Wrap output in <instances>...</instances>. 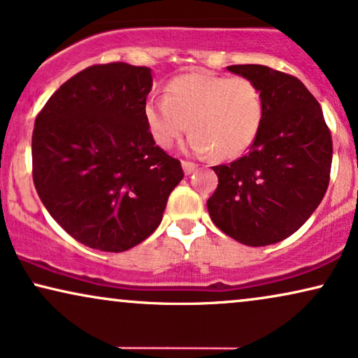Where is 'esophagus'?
Listing matches in <instances>:
<instances>
[{
    "instance_id": "1",
    "label": "esophagus",
    "mask_w": 358,
    "mask_h": 358,
    "mask_svg": "<svg viewBox=\"0 0 358 358\" xmlns=\"http://www.w3.org/2000/svg\"><path fill=\"white\" fill-rule=\"evenodd\" d=\"M182 169L185 176H190L197 171V164H194V162H189V161H182Z\"/></svg>"
}]
</instances>
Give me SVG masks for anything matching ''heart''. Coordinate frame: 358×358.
Returning a JSON list of instances; mask_svg holds the SVG:
<instances>
[{
	"label": "heart",
	"mask_w": 358,
	"mask_h": 358,
	"mask_svg": "<svg viewBox=\"0 0 358 358\" xmlns=\"http://www.w3.org/2000/svg\"><path fill=\"white\" fill-rule=\"evenodd\" d=\"M143 117L162 150L173 148L189 124V152L234 159L257 139L264 103L262 90L250 78L192 72L173 78L166 96H151Z\"/></svg>",
	"instance_id": "heart-1"
}]
</instances>
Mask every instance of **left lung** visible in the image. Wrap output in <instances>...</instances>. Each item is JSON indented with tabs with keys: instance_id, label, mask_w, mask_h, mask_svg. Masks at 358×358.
I'll return each instance as SVG.
<instances>
[{
	"instance_id": "1",
	"label": "left lung",
	"mask_w": 358,
	"mask_h": 358,
	"mask_svg": "<svg viewBox=\"0 0 358 358\" xmlns=\"http://www.w3.org/2000/svg\"><path fill=\"white\" fill-rule=\"evenodd\" d=\"M263 95L264 117L250 151L219 176L207 201L210 219L248 247L278 243L299 230L324 199L332 139L321 105L299 78L266 66H230Z\"/></svg>"
}]
</instances>
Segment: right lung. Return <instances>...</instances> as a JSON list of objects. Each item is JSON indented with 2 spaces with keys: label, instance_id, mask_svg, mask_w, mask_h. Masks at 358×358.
<instances>
[{
  "label": "right lung",
  "instance_id": "obj_1",
  "mask_svg": "<svg viewBox=\"0 0 358 358\" xmlns=\"http://www.w3.org/2000/svg\"><path fill=\"white\" fill-rule=\"evenodd\" d=\"M151 69L92 66L60 85L37 115L32 179L52 219L100 252L136 247L161 224L184 178L148 131Z\"/></svg>",
  "mask_w": 358,
  "mask_h": 358
}]
</instances>
